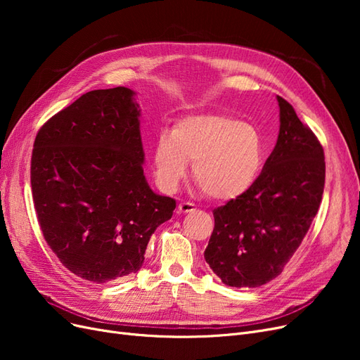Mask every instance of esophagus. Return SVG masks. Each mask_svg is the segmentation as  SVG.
Returning a JSON list of instances; mask_svg holds the SVG:
<instances>
[{"mask_svg":"<svg viewBox=\"0 0 360 360\" xmlns=\"http://www.w3.org/2000/svg\"><path fill=\"white\" fill-rule=\"evenodd\" d=\"M177 210H179V213H191V212L197 210V205L192 202H180Z\"/></svg>","mask_w":360,"mask_h":360,"instance_id":"obj_1","label":"esophagus"}]
</instances>
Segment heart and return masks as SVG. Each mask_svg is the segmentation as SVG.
I'll return each instance as SVG.
<instances>
[{
  "label": "heart",
  "mask_w": 360,
  "mask_h": 360,
  "mask_svg": "<svg viewBox=\"0 0 360 360\" xmlns=\"http://www.w3.org/2000/svg\"><path fill=\"white\" fill-rule=\"evenodd\" d=\"M193 160V179L214 200H234L257 183L264 167V141L252 124L225 114L184 117L172 132L158 135L155 176L165 192H176Z\"/></svg>",
  "instance_id": "obj_1"
}]
</instances>
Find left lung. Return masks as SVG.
Instances as JSON below:
<instances>
[{"label": "left lung", "mask_w": 360, "mask_h": 360, "mask_svg": "<svg viewBox=\"0 0 360 360\" xmlns=\"http://www.w3.org/2000/svg\"><path fill=\"white\" fill-rule=\"evenodd\" d=\"M279 135L257 183L213 210L204 258L225 285L255 288L275 279L307 236L323 197L324 151L281 96Z\"/></svg>", "instance_id": "8db88e82"}]
</instances>
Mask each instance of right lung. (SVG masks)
Here are the masks:
<instances>
[{"instance_id": "obj_1", "label": "right lung", "mask_w": 360, "mask_h": 360, "mask_svg": "<svg viewBox=\"0 0 360 360\" xmlns=\"http://www.w3.org/2000/svg\"><path fill=\"white\" fill-rule=\"evenodd\" d=\"M126 86L93 90L41 126L31 158L37 219L63 266L105 284L136 274L176 200L144 176L139 105Z\"/></svg>"}]
</instances>
